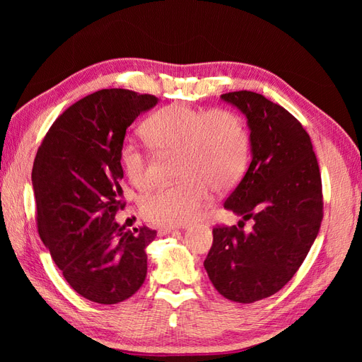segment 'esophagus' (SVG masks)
I'll use <instances>...</instances> for the list:
<instances>
[{
	"label": "esophagus",
	"instance_id": "1",
	"mask_svg": "<svg viewBox=\"0 0 362 362\" xmlns=\"http://www.w3.org/2000/svg\"><path fill=\"white\" fill-rule=\"evenodd\" d=\"M172 231H173V228H170V226H161V228H158L157 234L158 235H166V234H170Z\"/></svg>",
	"mask_w": 362,
	"mask_h": 362
}]
</instances>
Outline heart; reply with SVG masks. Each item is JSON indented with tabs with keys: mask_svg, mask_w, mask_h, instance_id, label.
<instances>
[{
	"mask_svg": "<svg viewBox=\"0 0 362 362\" xmlns=\"http://www.w3.org/2000/svg\"><path fill=\"white\" fill-rule=\"evenodd\" d=\"M160 156L177 154L180 181L148 193L140 213L152 225L178 226L199 216L210 189L226 192L247 168L250 137L243 117L229 108H199L175 103L152 113L140 128ZM120 163L131 184L146 190L152 184L148 161L134 145L120 148Z\"/></svg>",
	"mask_w": 362,
	"mask_h": 362,
	"instance_id": "1",
	"label": "heart"
}]
</instances>
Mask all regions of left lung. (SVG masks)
Instances as JSON below:
<instances>
[{
  "instance_id": "1",
  "label": "left lung",
  "mask_w": 362,
  "mask_h": 362,
  "mask_svg": "<svg viewBox=\"0 0 362 362\" xmlns=\"http://www.w3.org/2000/svg\"><path fill=\"white\" fill-rule=\"evenodd\" d=\"M222 100L247 117L252 161L225 201L243 221L213 228L204 267L223 298L252 303L278 293L308 255L323 218L322 177L310 134L286 108L249 90Z\"/></svg>"
}]
</instances>
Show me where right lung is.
I'll use <instances>...</instances> for the list:
<instances>
[{
  "instance_id": "obj_1",
  "label": "right lung",
  "mask_w": 362,
  "mask_h": 362,
  "mask_svg": "<svg viewBox=\"0 0 362 362\" xmlns=\"http://www.w3.org/2000/svg\"><path fill=\"white\" fill-rule=\"evenodd\" d=\"M157 104L154 95L103 89L68 107L42 140L31 181L42 242L69 286L103 305L131 298L145 282L146 246L157 231H125L120 148L127 128Z\"/></svg>"
}]
</instances>
